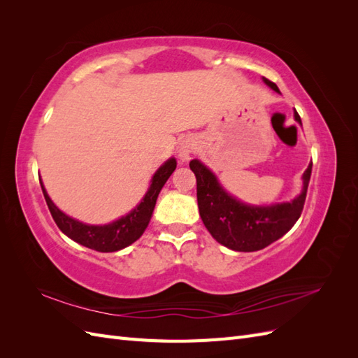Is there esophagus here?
<instances>
[{"label": "esophagus", "instance_id": "34e87169", "mask_svg": "<svg viewBox=\"0 0 358 358\" xmlns=\"http://www.w3.org/2000/svg\"><path fill=\"white\" fill-rule=\"evenodd\" d=\"M194 149H196V142L191 136H185L179 140V146H178V154H179V159L182 162H185L191 158V155L194 154Z\"/></svg>", "mask_w": 358, "mask_h": 358}]
</instances>
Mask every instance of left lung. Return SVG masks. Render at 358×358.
I'll return each mask as SVG.
<instances>
[{"mask_svg":"<svg viewBox=\"0 0 358 358\" xmlns=\"http://www.w3.org/2000/svg\"><path fill=\"white\" fill-rule=\"evenodd\" d=\"M264 83L276 92L278 86L263 78ZM294 117L301 124L299 113ZM189 167L197 178V201L201 221L213 239L221 245L241 252L259 251L278 241L300 218L305 206L312 162L303 173V189L299 197L288 203L272 206H251L231 197L213 173L199 159H192Z\"/></svg>","mask_w":358,"mask_h":358,"instance_id":"left-lung-1","label":"left lung"}]
</instances>
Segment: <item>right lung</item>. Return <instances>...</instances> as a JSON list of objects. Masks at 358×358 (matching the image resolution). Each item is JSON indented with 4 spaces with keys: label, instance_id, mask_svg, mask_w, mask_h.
<instances>
[{
    "label": "right lung",
    "instance_id": "1",
    "mask_svg": "<svg viewBox=\"0 0 358 358\" xmlns=\"http://www.w3.org/2000/svg\"><path fill=\"white\" fill-rule=\"evenodd\" d=\"M175 169L176 159H167L164 164L157 170L146 196L140 201L137 208H134L128 215L122 216V218H119L107 225H90L70 218L69 215L61 212L57 206L53 204V201L48 196L45 187H43V182H40V185L52 218L57 222L58 229L64 234L69 236L74 242H78L90 249H94V251L115 252L119 251V249L134 243L138 237L143 234L150 221V216H152L158 194L161 188L164 187V183L167 182L171 173L175 171Z\"/></svg>",
    "mask_w": 358,
    "mask_h": 358
}]
</instances>
